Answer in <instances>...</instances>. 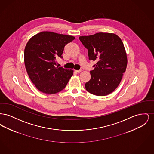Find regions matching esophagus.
<instances>
[{"label": "esophagus", "mask_w": 154, "mask_h": 154, "mask_svg": "<svg viewBox=\"0 0 154 154\" xmlns=\"http://www.w3.org/2000/svg\"><path fill=\"white\" fill-rule=\"evenodd\" d=\"M82 71V70L81 69V70H75V72L76 73H80V72H81Z\"/></svg>", "instance_id": "esophagus-1"}]
</instances>
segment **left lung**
<instances>
[{
	"label": "left lung",
	"mask_w": 154,
	"mask_h": 154,
	"mask_svg": "<svg viewBox=\"0 0 154 154\" xmlns=\"http://www.w3.org/2000/svg\"><path fill=\"white\" fill-rule=\"evenodd\" d=\"M79 39L88 50L89 59L97 62L90 72L91 77L85 84L86 90L99 96L112 93L119 85L127 66L122 41L114 33L103 32Z\"/></svg>",
	"instance_id": "left-lung-1"
}]
</instances>
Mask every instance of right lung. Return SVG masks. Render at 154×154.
Returning <instances> with one entry per match:
<instances>
[{
  "mask_svg": "<svg viewBox=\"0 0 154 154\" xmlns=\"http://www.w3.org/2000/svg\"><path fill=\"white\" fill-rule=\"evenodd\" d=\"M73 36L42 32L32 37L25 46L24 62L31 81L40 92L55 94L65 88L73 70L56 66L57 58H63L66 44Z\"/></svg>",
  "mask_w": 154,
  "mask_h": 154,
  "instance_id": "add662e5",
  "label": "right lung"
}]
</instances>
